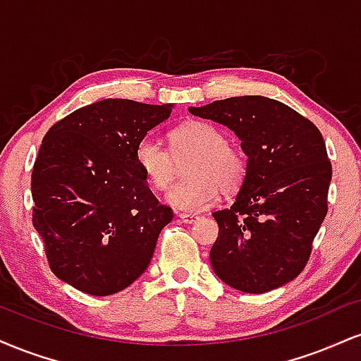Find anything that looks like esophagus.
<instances>
[{"mask_svg":"<svg viewBox=\"0 0 361 361\" xmlns=\"http://www.w3.org/2000/svg\"><path fill=\"white\" fill-rule=\"evenodd\" d=\"M178 217H180L185 224H193L198 221L197 215H193V214H178Z\"/></svg>","mask_w":361,"mask_h":361,"instance_id":"esophagus-1","label":"esophagus"}]
</instances>
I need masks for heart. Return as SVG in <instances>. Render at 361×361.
Wrapping results in <instances>:
<instances>
[{
	"instance_id": "obj_1",
	"label": "heart",
	"mask_w": 361,
	"mask_h": 361,
	"mask_svg": "<svg viewBox=\"0 0 361 361\" xmlns=\"http://www.w3.org/2000/svg\"><path fill=\"white\" fill-rule=\"evenodd\" d=\"M171 152L154 137H144L135 146V163L152 190L164 192L176 176V163L193 157L185 169L188 180L173 186L166 202L176 210L200 212L221 195L234 193L246 178V157L227 144L222 128L209 122H185L169 134Z\"/></svg>"
}]
</instances>
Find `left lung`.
Here are the masks:
<instances>
[{"label":"left lung","mask_w":361,"mask_h":361,"mask_svg":"<svg viewBox=\"0 0 361 361\" xmlns=\"http://www.w3.org/2000/svg\"><path fill=\"white\" fill-rule=\"evenodd\" d=\"M241 140L247 171L231 209L214 212L219 238L210 263L224 283L263 293L304 270L327 214L333 168L310 120L267 97H234L190 106Z\"/></svg>","instance_id":"left-lung-1"}]
</instances>
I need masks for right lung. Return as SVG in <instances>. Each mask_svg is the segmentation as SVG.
Returning a JSON list of instances; mask_svg holds the SVG:
<instances>
[{
	"label": "right lung",
	"instance_id": "1",
	"mask_svg": "<svg viewBox=\"0 0 361 361\" xmlns=\"http://www.w3.org/2000/svg\"><path fill=\"white\" fill-rule=\"evenodd\" d=\"M173 105L106 98L49 128L32 171L34 227L51 270L90 295H111L147 270L173 210L135 163V146Z\"/></svg>",
	"mask_w": 361,
	"mask_h": 361
}]
</instances>
